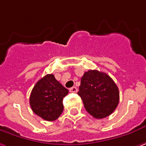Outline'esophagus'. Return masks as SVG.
Masks as SVG:
<instances>
[{
    "label": "esophagus",
    "mask_w": 146,
    "mask_h": 146,
    "mask_svg": "<svg viewBox=\"0 0 146 146\" xmlns=\"http://www.w3.org/2000/svg\"><path fill=\"white\" fill-rule=\"evenodd\" d=\"M69 92H78V88H77L76 87H73V88H71L69 89Z\"/></svg>",
    "instance_id": "esophagus-1"
}]
</instances>
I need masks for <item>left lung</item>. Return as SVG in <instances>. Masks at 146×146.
<instances>
[{
	"label": "left lung",
	"instance_id": "obj_1",
	"mask_svg": "<svg viewBox=\"0 0 146 146\" xmlns=\"http://www.w3.org/2000/svg\"><path fill=\"white\" fill-rule=\"evenodd\" d=\"M78 94L86 111L97 119L111 115L119 103V90L107 73L98 70L85 72Z\"/></svg>",
	"mask_w": 146,
	"mask_h": 146
}]
</instances>
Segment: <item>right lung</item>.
Here are the masks:
<instances>
[{
	"mask_svg": "<svg viewBox=\"0 0 146 146\" xmlns=\"http://www.w3.org/2000/svg\"><path fill=\"white\" fill-rule=\"evenodd\" d=\"M68 90L56 80L54 74H47L36 82L30 96L32 111L42 119L53 121L64 111L63 98Z\"/></svg>",
	"mask_w": 146,
	"mask_h": 146,
	"instance_id": "add662e5",
	"label": "right lung"
}]
</instances>
